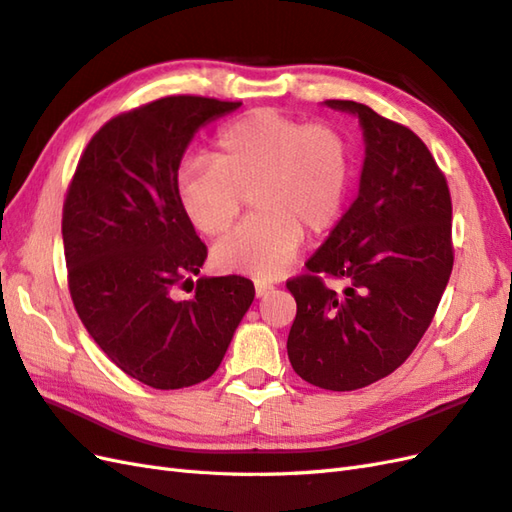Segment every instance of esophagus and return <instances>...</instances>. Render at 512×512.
<instances>
[{
    "label": "esophagus",
    "instance_id": "34e87169",
    "mask_svg": "<svg viewBox=\"0 0 512 512\" xmlns=\"http://www.w3.org/2000/svg\"><path fill=\"white\" fill-rule=\"evenodd\" d=\"M272 290V285H268V283H255V294H257V298H261V296H266L268 292Z\"/></svg>",
    "mask_w": 512,
    "mask_h": 512
}]
</instances>
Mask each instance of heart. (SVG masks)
Masks as SVG:
<instances>
[{
  "label": "heart",
  "mask_w": 512,
  "mask_h": 512,
  "mask_svg": "<svg viewBox=\"0 0 512 512\" xmlns=\"http://www.w3.org/2000/svg\"><path fill=\"white\" fill-rule=\"evenodd\" d=\"M214 160L179 168L177 196L207 238L225 233L251 192L253 214L214 246L222 270L274 279L292 264L305 229L329 231L350 186V149L331 123H305L272 108L233 119L218 131Z\"/></svg>",
  "instance_id": "1"
}]
</instances>
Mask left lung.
I'll use <instances>...</instances> for the list:
<instances>
[{
  "mask_svg": "<svg viewBox=\"0 0 512 512\" xmlns=\"http://www.w3.org/2000/svg\"><path fill=\"white\" fill-rule=\"evenodd\" d=\"M324 103L359 116L365 162L355 203L307 272L287 281L296 298L287 355L303 381L352 391L398 370L435 318L454 266L452 199L409 127L357 101ZM324 276L347 287L335 293Z\"/></svg>",
  "mask_w": 512,
  "mask_h": 512,
  "instance_id": "left-lung-1",
  "label": "left lung"
}]
</instances>
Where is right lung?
Here are the masks:
<instances>
[{
    "instance_id": "1",
    "label": "right lung",
    "mask_w": 512,
    "mask_h": 512,
    "mask_svg": "<svg viewBox=\"0 0 512 512\" xmlns=\"http://www.w3.org/2000/svg\"><path fill=\"white\" fill-rule=\"evenodd\" d=\"M240 101L170 95L116 114L90 138L62 207L77 316L112 363L155 389L212 376L255 298L253 281L196 279L207 246L177 196L194 131ZM190 284L195 294L177 299Z\"/></svg>"
}]
</instances>
